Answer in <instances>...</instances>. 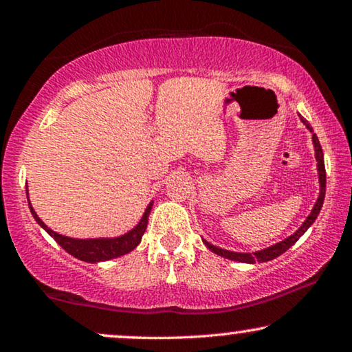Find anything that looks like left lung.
I'll return each instance as SVG.
<instances>
[{"instance_id":"1","label":"left lung","mask_w":352,"mask_h":352,"mask_svg":"<svg viewBox=\"0 0 352 352\" xmlns=\"http://www.w3.org/2000/svg\"><path fill=\"white\" fill-rule=\"evenodd\" d=\"M301 122L306 124V128L309 129L312 133V142H314V151H316V160H317V173H319V184H320V192H319V199H317L314 208L311 210V214L307 216L305 223L300 229L296 230L295 234H292L290 237H287L285 240H282V242H278L276 245H272V247L269 248H264V250H259V252H254V253H239V252H229V250H223V248H218L214 247V245H211L210 242H206L204 240V243L208 247L211 252L219 254V256L223 258H228V259H232V261H239V263H248V264H253V263H266V261H271V259H276L277 256H280L282 253H285L288 248L293 247L298 242V239L301 237L302 234L306 232L307 229L311 228L312 223H314L317 216L320 213V208L322 205H324V199H325V184H327V176H325V165H324V152H322V147H320V142L317 136L312 131L311 124L307 123V120H305L300 115Z\"/></svg>"}]
</instances>
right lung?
Listing matches in <instances>:
<instances>
[{
  "label": "right lung",
  "instance_id": "add662e5",
  "mask_svg": "<svg viewBox=\"0 0 352 352\" xmlns=\"http://www.w3.org/2000/svg\"><path fill=\"white\" fill-rule=\"evenodd\" d=\"M27 199H28V190H27ZM153 201L148 204V206L144 211L141 221L136 228L129 230V232L120 235V237H113V239H72V237H65V235H60L54 232V230L47 228V226L43 223V221L38 218V214L33 210V206L28 200V208H30L33 218L38 224L41 226L43 229L46 230L47 234L51 235L52 239L56 240L57 243L60 245L62 248L65 250L67 253H70L72 256L81 259L85 263H99V261H107V259L112 258H118L123 256L129 252H133L134 248L141 243V239L144 232L147 229V223H148V214H151Z\"/></svg>",
  "mask_w": 352,
  "mask_h": 352
}]
</instances>
